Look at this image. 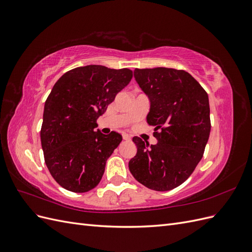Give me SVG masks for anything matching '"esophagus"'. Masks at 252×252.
<instances>
[{
    "instance_id": "1",
    "label": "esophagus",
    "mask_w": 252,
    "mask_h": 252,
    "mask_svg": "<svg viewBox=\"0 0 252 252\" xmlns=\"http://www.w3.org/2000/svg\"><path fill=\"white\" fill-rule=\"evenodd\" d=\"M123 139H124L125 141H130V140H131V136L129 135V134H127V133H124V134H123Z\"/></svg>"
}]
</instances>
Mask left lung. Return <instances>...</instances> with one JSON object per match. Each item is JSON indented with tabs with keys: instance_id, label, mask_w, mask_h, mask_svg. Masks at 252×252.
I'll return each instance as SVG.
<instances>
[{
	"instance_id": "8db88e82",
	"label": "left lung",
	"mask_w": 252,
	"mask_h": 252,
	"mask_svg": "<svg viewBox=\"0 0 252 252\" xmlns=\"http://www.w3.org/2000/svg\"><path fill=\"white\" fill-rule=\"evenodd\" d=\"M134 78L150 98L147 122L155 126L158 144L134 136L138 151L129 170L147 188L168 191L183 184L203 158L211 129L208 94L182 69L135 68Z\"/></svg>"
}]
</instances>
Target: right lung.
Listing matches in <instances>:
<instances>
[{
	"label": "right lung",
	"mask_w": 252,
	"mask_h": 252,
	"mask_svg": "<svg viewBox=\"0 0 252 252\" xmlns=\"http://www.w3.org/2000/svg\"><path fill=\"white\" fill-rule=\"evenodd\" d=\"M131 79L128 68L88 65L67 71L55 84L45 102L41 143L45 163L60 186L83 193L100 183L122 135L94 131L96 119Z\"/></svg>",
	"instance_id": "1"
}]
</instances>
